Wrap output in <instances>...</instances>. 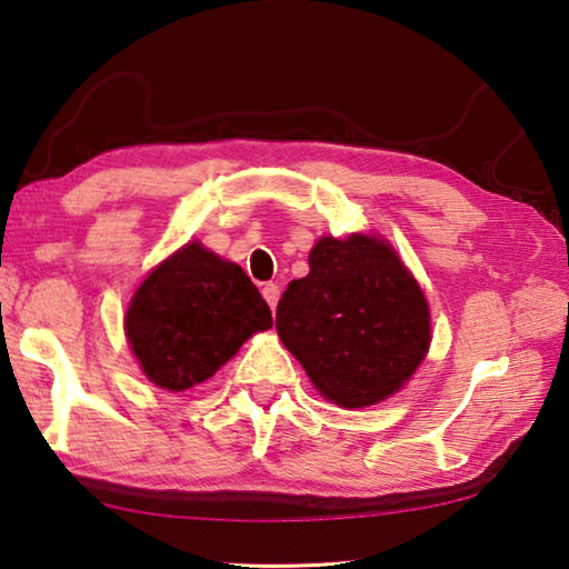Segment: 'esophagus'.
<instances>
[{
	"mask_svg": "<svg viewBox=\"0 0 569 569\" xmlns=\"http://www.w3.org/2000/svg\"><path fill=\"white\" fill-rule=\"evenodd\" d=\"M263 298H266L268 306L276 308L278 298H281V288H278L276 283H266V286H263Z\"/></svg>",
	"mask_w": 569,
	"mask_h": 569,
	"instance_id": "obj_1",
	"label": "esophagus"
}]
</instances>
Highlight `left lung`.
Returning <instances> with one entry per match:
<instances>
[{"instance_id": "8db88e82", "label": "left lung", "mask_w": 569, "mask_h": 569, "mask_svg": "<svg viewBox=\"0 0 569 569\" xmlns=\"http://www.w3.org/2000/svg\"><path fill=\"white\" fill-rule=\"evenodd\" d=\"M308 266L276 308L283 346L339 407L387 399L429 349V306L419 283L389 243L369 236L321 238Z\"/></svg>"}]
</instances>
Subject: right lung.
I'll return each mask as SVG.
<instances>
[{
	"mask_svg": "<svg viewBox=\"0 0 569 569\" xmlns=\"http://www.w3.org/2000/svg\"><path fill=\"white\" fill-rule=\"evenodd\" d=\"M271 326V308L243 268L200 243H188L160 263L124 316L146 377L170 391L203 383L248 336Z\"/></svg>",
	"mask_w": 569,
	"mask_h": 569,
	"instance_id": "add662e5",
	"label": "right lung"
}]
</instances>
